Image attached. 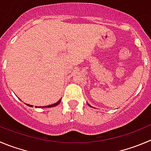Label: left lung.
<instances>
[{"label":"left lung","mask_w":151,"mask_h":151,"mask_svg":"<svg viewBox=\"0 0 151 151\" xmlns=\"http://www.w3.org/2000/svg\"><path fill=\"white\" fill-rule=\"evenodd\" d=\"M88 104V105H89V106H90V107H92V106H91V105H90V104Z\"/></svg>","instance_id":"obj_1"}]
</instances>
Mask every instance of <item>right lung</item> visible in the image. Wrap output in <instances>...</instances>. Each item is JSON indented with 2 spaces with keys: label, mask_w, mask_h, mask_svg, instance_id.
Returning a JSON list of instances; mask_svg holds the SVG:
<instances>
[{
  "label": "right lung",
  "mask_w": 151,
  "mask_h": 151,
  "mask_svg": "<svg viewBox=\"0 0 151 151\" xmlns=\"http://www.w3.org/2000/svg\"><path fill=\"white\" fill-rule=\"evenodd\" d=\"M61 99H60L59 101H57L56 103H55V104H50V105H48V106H43V107H37V106H35V107H40V108H47V107H55V106H57L58 104H59L60 102H61ZM27 105L29 106V107H33V105H31V104H27Z\"/></svg>",
  "instance_id": "add662e5"
}]
</instances>
